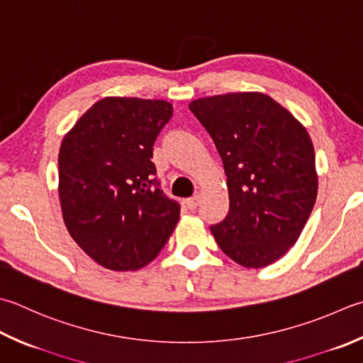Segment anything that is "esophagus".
<instances>
[{
	"label": "esophagus",
	"mask_w": 363,
	"mask_h": 363,
	"mask_svg": "<svg viewBox=\"0 0 363 363\" xmlns=\"http://www.w3.org/2000/svg\"><path fill=\"white\" fill-rule=\"evenodd\" d=\"M198 204H200V196H198V195L189 198V200L186 201V206L190 211H195L198 208Z\"/></svg>",
	"instance_id": "esophagus-1"
}]
</instances>
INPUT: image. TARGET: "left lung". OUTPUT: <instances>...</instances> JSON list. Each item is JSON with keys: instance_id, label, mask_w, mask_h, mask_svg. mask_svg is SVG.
I'll use <instances>...</instances> for the list:
<instances>
[{"instance_id": "8db88e82", "label": "left lung", "mask_w": 363, "mask_h": 363, "mask_svg": "<svg viewBox=\"0 0 363 363\" xmlns=\"http://www.w3.org/2000/svg\"><path fill=\"white\" fill-rule=\"evenodd\" d=\"M222 157L230 211L211 226L226 257L247 269L293 247L318 194L315 149L301 121L262 92H230L189 104Z\"/></svg>"}]
</instances>
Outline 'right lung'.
Instances as JSON below:
<instances>
[{
    "label": "right lung",
    "instance_id": "add662e5",
    "mask_svg": "<svg viewBox=\"0 0 363 363\" xmlns=\"http://www.w3.org/2000/svg\"><path fill=\"white\" fill-rule=\"evenodd\" d=\"M172 116L167 101L104 97L62 138V220L77 245L110 271L151 262L179 220V204L163 195L151 162Z\"/></svg>",
    "mask_w": 363,
    "mask_h": 363
}]
</instances>
